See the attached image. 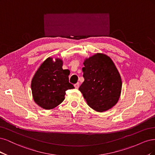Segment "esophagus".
Masks as SVG:
<instances>
[{"instance_id":"esophagus-1","label":"esophagus","mask_w":155,"mask_h":155,"mask_svg":"<svg viewBox=\"0 0 155 155\" xmlns=\"http://www.w3.org/2000/svg\"><path fill=\"white\" fill-rule=\"evenodd\" d=\"M74 87H75L76 89H78V87H79V83L77 82V84H75L74 85Z\"/></svg>"}]
</instances>
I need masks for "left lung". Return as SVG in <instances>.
<instances>
[{"label": "left lung", "mask_w": 155, "mask_h": 155, "mask_svg": "<svg viewBox=\"0 0 155 155\" xmlns=\"http://www.w3.org/2000/svg\"><path fill=\"white\" fill-rule=\"evenodd\" d=\"M82 68L84 81L79 87L88 106L106 111L118 101L122 80L115 65L106 54L97 53L86 58Z\"/></svg>", "instance_id": "obj_1"}]
</instances>
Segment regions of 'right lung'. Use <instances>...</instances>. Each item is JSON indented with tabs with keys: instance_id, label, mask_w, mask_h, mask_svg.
Listing matches in <instances>:
<instances>
[{
	"instance_id": "1",
	"label": "right lung",
	"mask_w": 155,
	"mask_h": 155,
	"mask_svg": "<svg viewBox=\"0 0 155 155\" xmlns=\"http://www.w3.org/2000/svg\"><path fill=\"white\" fill-rule=\"evenodd\" d=\"M61 58L48 57L32 78L31 91L35 102L44 109H53L61 104L68 89L74 88L69 82V71L62 69Z\"/></svg>"
}]
</instances>
